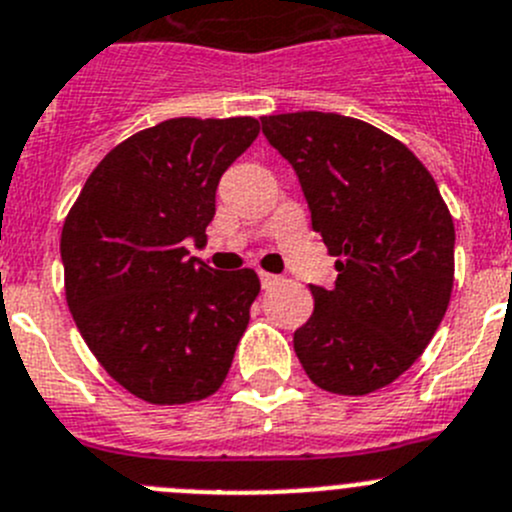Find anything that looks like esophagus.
Masks as SVG:
<instances>
[{
	"mask_svg": "<svg viewBox=\"0 0 512 512\" xmlns=\"http://www.w3.org/2000/svg\"><path fill=\"white\" fill-rule=\"evenodd\" d=\"M260 283L262 288H272V285L280 283V278L278 275H270V272H260Z\"/></svg>",
	"mask_w": 512,
	"mask_h": 512,
	"instance_id": "obj_1",
	"label": "esophagus"
}]
</instances>
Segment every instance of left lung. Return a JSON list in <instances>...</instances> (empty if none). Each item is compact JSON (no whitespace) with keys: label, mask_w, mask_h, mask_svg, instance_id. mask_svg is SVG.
I'll return each instance as SVG.
<instances>
[{"label":"left lung","mask_w":512,"mask_h":512,"mask_svg":"<svg viewBox=\"0 0 512 512\" xmlns=\"http://www.w3.org/2000/svg\"><path fill=\"white\" fill-rule=\"evenodd\" d=\"M293 164L313 229L336 257L331 290L293 336L323 391L364 396L399 379L442 323L455 283V224L427 166L358 118L300 111L262 118Z\"/></svg>","instance_id":"left-lung-1"}]
</instances>
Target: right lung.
<instances>
[{
    "label": "right lung",
    "instance_id": "obj_1",
    "mask_svg": "<svg viewBox=\"0 0 512 512\" xmlns=\"http://www.w3.org/2000/svg\"><path fill=\"white\" fill-rule=\"evenodd\" d=\"M260 121L171 118L111 148L80 189L60 234L65 298L98 364L159 407L212 396L227 379L257 272L186 257L204 245L219 176Z\"/></svg>",
    "mask_w": 512,
    "mask_h": 512
}]
</instances>
